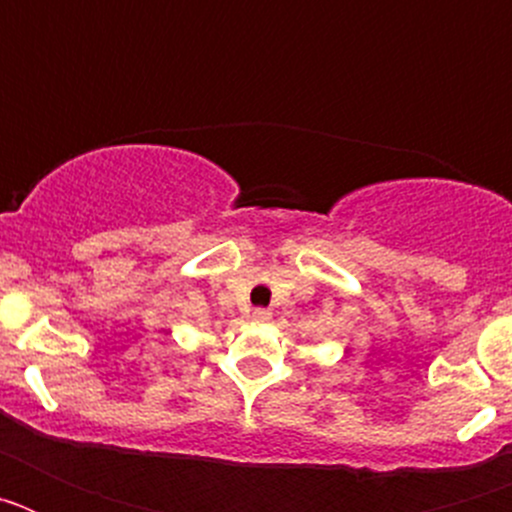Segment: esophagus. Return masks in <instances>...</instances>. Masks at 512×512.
Here are the masks:
<instances>
[{
    "label": "esophagus",
    "instance_id": "obj_1",
    "mask_svg": "<svg viewBox=\"0 0 512 512\" xmlns=\"http://www.w3.org/2000/svg\"><path fill=\"white\" fill-rule=\"evenodd\" d=\"M251 318H253V323H269L271 312L269 310H261V307H259V310L251 312Z\"/></svg>",
    "mask_w": 512,
    "mask_h": 512
}]
</instances>
